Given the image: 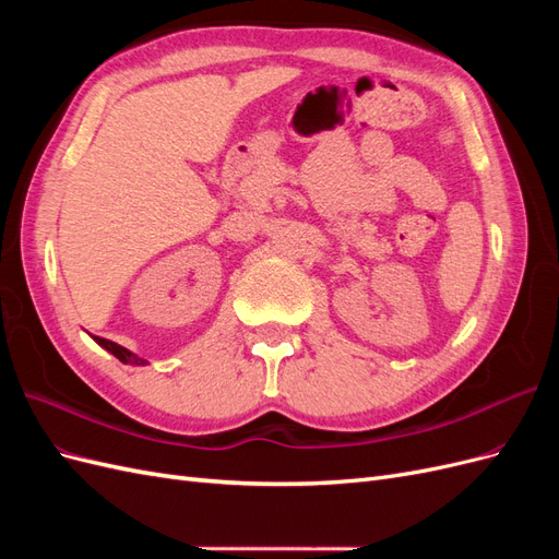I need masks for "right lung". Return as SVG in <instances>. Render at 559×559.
<instances>
[{"mask_svg": "<svg viewBox=\"0 0 559 559\" xmlns=\"http://www.w3.org/2000/svg\"><path fill=\"white\" fill-rule=\"evenodd\" d=\"M95 341H97V345H103L107 352H111L118 361L134 364V366H142V364H144V359H140L138 354H132L130 349H126V347H121V345H116V343L107 341V337H97V335H95Z\"/></svg>", "mask_w": 559, "mask_h": 559, "instance_id": "right-lung-1", "label": "right lung"}]
</instances>
